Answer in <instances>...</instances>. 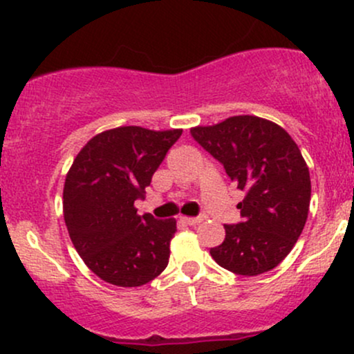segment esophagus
<instances>
[{
  "instance_id": "34e87169",
  "label": "esophagus",
  "mask_w": 354,
  "mask_h": 354,
  "mask_svg": "<svg viewBox=\"0 0 354 354\" xmlns=\"http://www.w3.org/2000/svg\"><path fill=\"white\" fill-rule=\"evenodd\" d=\"M181 223H185L188 226H196L201 223V218H181Z\"/></svg>"
}]
</instances>
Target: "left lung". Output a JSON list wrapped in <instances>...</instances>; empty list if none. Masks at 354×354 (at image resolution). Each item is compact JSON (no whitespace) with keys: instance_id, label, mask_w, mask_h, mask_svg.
Instances as JSON below:
<instances>
[{"instance_id":"8db88e82","label":"left lung","mask_w":354,"mask_h":354,"mask_svg":"<svg viewBox=\"0 0 354 354\" xmlns=\"http://www.w3.org/2000/svg\"><path fill=\"white\" fill-rule=\"evenodd\" d=\"M189 133L245 193L238 203L243 219L225 225V241L209 254L241 276L271 271L293 250L310 211V171L298 145L258 116H231Z\"/></svg>"}]
</instances>
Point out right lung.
I'll return each instance as SVG.
<instances>
[{
    "label": "right lung",
    "instance_id": "right-lung-1",
    "mask_svg": "<svg viewBox=\"0 0 354 354\" xmlns=\"http://www.w3.org/2000/svg\"><path fill=\"white\" fill-rule=\"evenodd\" d=\"M183 129L151 131L121 126L83 146L66 174L63 213L86 266L103 281L133 288L168 266L176 221L136 213L154 171Z\"/></svg>",
    "mask_w": 354,
    "mask_h": 354
}]
</instances>
